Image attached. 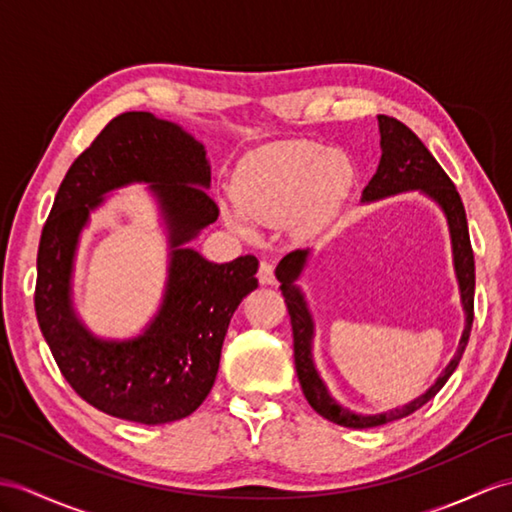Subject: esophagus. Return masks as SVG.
Returning <instances> with one entry per match:
<instances>
[{"instance_id": "esophagus-1", "label": "esophagus", "mask_w": 512, "mask_h": 512, "mask_svg": "<svg viewBox=\"0 0 512 512\" xmlns=\"http://www.w3.org/2000/svg\"><path fill=\"white\" fill-rule=\"evenodd\" d=\"M257 279H259V283H264V285H272V283L277 281V279H275V266H272L268 259H261V261H259Z\"/></svg>"}]
</instances>
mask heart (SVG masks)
I'll return each instance as SVG.
<instances>
[{
	"label": "heart",
	"instance_id": "obj_1",
	"mask_svg": "<svg viewBox=\"0 0 512 512\" xmlns=\"http://www.w3.org/2000/svg\"><path fill=\"white\" fill-rule=\"evenodd\" d=\"M353 178L344 152L312 141H279L242 161L231 189L235 207L224 209V220L235 233L251 235V220L272 224L292 213L301 229L312 231L340 209Z\"/></svg>",
	"mask_w": 512,
	"mask_h": 512
}]
</instances>
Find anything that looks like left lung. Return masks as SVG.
<instances>
[{"instance_id":"1","label":"left lung","mask_w":512,"mask_h":512,"mask_svg":"<svg viewBox=\"0 0 512 512\" xmlns=\"http://www.w3.org/2000/svg\"><path fill=\"white\" fill-rule=\"evenodd\" d=\"M377 122H379V135H382V141H379V146H382V159H379L377 172L364 187L362 200L371 202V200L417 189V192L432 198L436 205L443 209L449 224L451 253H454V270H456V279L460 288V301L467 318H465V331H462L456 355L451 358V362L445 366V371L438 375L436 382L427 388L421 397L406 403V406L392 408L379 414H358L349 408H342L340 403L329 395L325 382L320 379L316 371L314 355H312L314 320L301 288L294 283L301 277V272L307 264L310 248H305V251L299 248V251H292L285 255L279 261L275 275L281 283V294L285 299V305H288L292 336H294V366H296V375H299L303 395L320 417H325L327 421L338 423L342 427H353V430H366V427H377V425H386L390 421L403 419L408 417V414L423 408L430 399H434L436 392L445 386L451 373L456 371L462 353H465L469 334H471V325H473L475 261L471 251L465 207H462L456 185L451 183V178L432 157V152L423 146V141L414 135L406 124H401L399 120H395V117H388V115H377Z\"/></svg>"}]
</instances>
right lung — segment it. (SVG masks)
<instances>
[{
  "label": "right lung",
  "instance_id": "right-lung-1",
  "mask_svg": "<svg viewBox=\"0 0 512 512\" xmlns=\"http://www.w3.org/2000/svg\"><path fill=\"white\" fill-rule=\"evenodd\" d=\"M150 182L169 229L171 266L160 312L128 341L93 337L70 301L79 233L113 188ZM205 146L146 111L113 117L71 163L41 233L34 310L63 377L111 417L161 425L192 414L216 382L231 316L257 288L253 255L213 264L185 244L218 220Z\"/></svg>",
  "mask_w": 512,
  "mask_h": 512
}]
</instances>
